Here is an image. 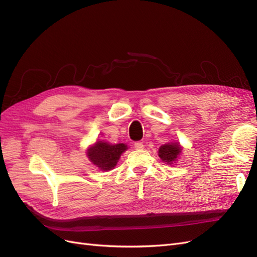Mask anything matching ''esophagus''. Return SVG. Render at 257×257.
I'll return each instance as SVG.
<instances>
[{"label": "esophagus", "mask_w": 257, "mask_h": 257, "mask_svg": "<svg viewBox=\"0 0 257 257\" xmlns=\"http://www.w3.org/2000/svg\"><path fill=\"white\" fill-rule=\"evenodd\" d=\"M134 147L136 150H143L144 149V144L142 142H137L134 144Z\"/></svg>", "instance_id": "34e87169"}]
</instances>
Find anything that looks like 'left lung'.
I'll use <instances>...</instances> for the list:
<instances>
[{
  "mask_svg": "<svg viewBox=\"0 0 257 257\" xmlns=\"http://www.w3.org/2000/svg\"><path fill=\"white\" fill-rule=\"evenodd\" d=\"M181 151H182V147L178 143H169L160 147L159 157L163 162L172 165L174 163H176L179 155L181 154Z\"/></svg>",
  "mask_w": 257,
  "mask_h": 257,
  "instance_id": "1",
  "label": "left lung"
}]
</instances>
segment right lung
I'll list each match as a JSON object with an SVG mask.
<instances>
[{"label":"right lung","mask_w":257,"mask_h":257,"mask_svg":"<svg viewBox=\"0 0 257 257\" xmlns=\"http://www.w3.org/2000/svg\"><path fill=\"white\" fill-rule=\"evenodd\" d=\"M126 149L127 146L124 144L110 145L99 141L89 148L87 154L92 164L97 166L100 170L107 172L114 168L121 154Z\"/></svg>","instance_id":"add662e5"}]
</instances>
